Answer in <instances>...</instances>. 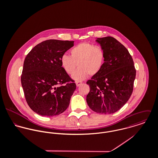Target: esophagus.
Instances as JSON below:
<instances>
[{"label": "esophagus", "mask_w": 158, "mask_h": 158, "mask_svg": "<svg viewBox=\"0 0 158 158\" xmlns=\"http://www.w3.org/2000/svg\"><path fill=\"white\" fill-rule=\"evenodd\" d=\"M82 82H81V81H77L76 82V85H77V86H80L81 85H82Z\"/></svg>", "instance_id": "34e87169"}]
</instances>
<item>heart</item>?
I'll return each instance as SVG.
<instances>
[{
    "mask_svg": "<svg viewBox=\"0 0 158 158\" xmlns=\"http://www.w3.org/2000/svg\"><path fill=\"white\" fill-rule=\"evenodd\" d=\"M70 55L64 54L61 56V64L69 75L74 72L77 66L78 67L72 76L75 81H81L88 75H97L105 63V53L103 48L88 43L75 45L70 50Z\"/></svg>",
    "mask_w": 158,
    "mask_h": 158,
    "instance_id": "b5f03b06",
    "label": "heart"
}]
</instances>
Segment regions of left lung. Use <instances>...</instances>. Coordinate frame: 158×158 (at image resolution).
<instances>
[{"instance_id": "8db88e82", "label": "left lung", "mask_w": 158, "mask_h": 158, "mask_svg": "<svg viewBox=\"0 0 158 158\" xmlns=\"http://www.w3.org/2000/svg\"><path fill=\"white\" fill-rule=\"evenodd\" d=\"M103 48V67L86 83L90 91L86 102L94 112L110 114L119 110L129 100L135 80L133 60L127 48L111 36L97 38Z\"/></svg>"}]
</instances>
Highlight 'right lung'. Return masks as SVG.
Here are the masks:
<instances>
[{"label":"right lung","instance_id":"1","mask_svg":"<svg viewBox=\"0 0 158 158\" xmlns=\"http://www.w3.org/2000/svg\"><path fill=\"white\" fill-rule=\"evenodd\" d=\"M74 41L48 40L33 47L23 62L21 84L30 108L42 116L63 113L76 84L64 71L61 58Z\"/></svg>","mask_w":158,"mask_h":158}]
</instances>
